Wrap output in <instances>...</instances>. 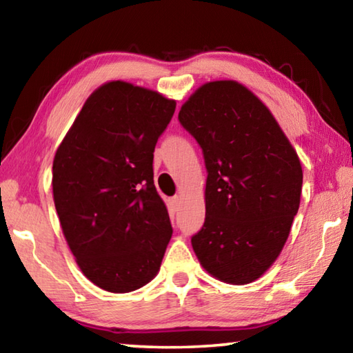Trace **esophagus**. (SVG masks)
Returning a JSON list of instances; mask_svg holds the SVG:
<instances>
[{
    "mask_svg": "<svg viewBox=\"0 0 353 353\" xmlns=\"http://www.w3.org/2000/svg\"><path fill=\"white\" fill-rule=\"evenodd\" d=\"M181 202H182L181 196H174V198H171V201H170L171 210H172V212H177L179 208H181Z\"/></svg>",
    "mask_w": 353,
    "mask_h": 353,
    "instance_id": "34e87169",
    "label": "esophagus"
}]
</instances>
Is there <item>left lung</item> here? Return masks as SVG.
Segmentation results:
<instances>
[{
  "label": "left lung",
  "mask_w": 353,
  "mask_h": 353,
  "mask_svg": "<svg viewBox=\"0 0 353 353\" xmlns=\"http://www.w3.org/2000/svg\"><path fill=\"white\" fill-rule=\"evenodd\" d=\"M179 121L198 140L208 171L194 254L221 282H254L282 252L301 204L296 149L265 103L232 79L201 85Z\"/></svg>",
  "instance_id": "8db88e82"
}]
</instances>
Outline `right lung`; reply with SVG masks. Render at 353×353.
<instances>
[{
	"label": "right lung",
	"instance_id": "add662e5",
	"mask_svg": "<svg viewBox=\"0 0 353 353\" xmlns=\"http://www.w3.org/2000/svg\"><path fill=\"white\" fill-rule=\"evenodd\" d=\"M176 101L124 81L83 103L52 162V198L77 266L109 292L157 276L172 229L154 185V148Z\"/></svg>",
	"mask_w": 353,
	"mask_h": 353
}]
</instances>
